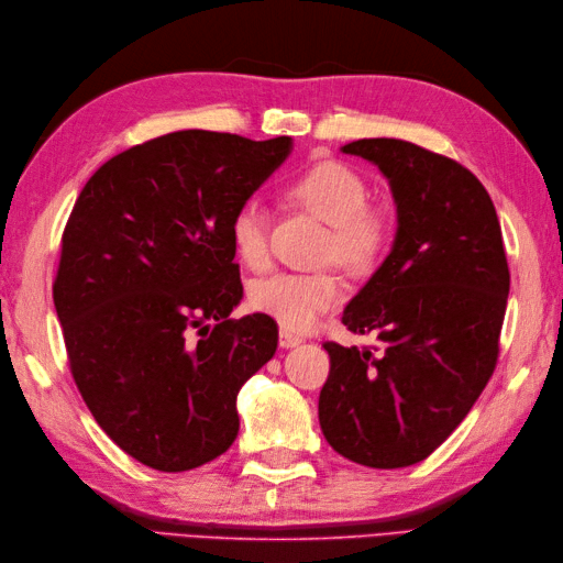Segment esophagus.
Here are the masks:
<instances>
[{"instance_id": "esophagus-1", "label": "esophagus", "mask_w": 563, "mask_h": 563, "mask_svg": "<svg viewBox=\"0 0 563 563\" xmlns=\"http://www.w3.org/2000/svg\"><path fill=\"white\" fill-rule=\"evenodd\" d=\"M278 341H280V349H295V345L302 343V339L297 336V333H290V331H285V329L280 331Z\"/></svg>"}]
</instances>
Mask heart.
<instances>
[{"mask_svg":"<svg viewBox=\"0 0 563 563\" xmlns=\"http://www.w3.org/2000/svg\"><path fill=\"white\" fill-rule=\"evenodd\" d=\"M290 194L329 222L324 258L345 271L363 273L375 266L387 239V224L367 208V186L349 164L324 159L295 178ZM230 236L236 256L249 268L268 263V212L258 198H246L232 214ZM345 285L333 271L273 273L251 288V305L283 329L305 331L343 302Z\"/></svg>","mask_w":563,"mask_h":563,"instance_id":"obj_1","label":"heart"}]
</instances>
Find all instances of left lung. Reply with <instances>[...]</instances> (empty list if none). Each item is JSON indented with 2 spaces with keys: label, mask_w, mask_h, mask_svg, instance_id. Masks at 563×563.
I'll list each match as a JSON object with an SVG mask.
<instances>
[{
  "label": "left lung",
  "mask_w": 563,
  "mask_h": 563,
  "mask_svg": "<svg viewBox=\"0 0 563 563\" xmlns=\"http://www.w3.org/2000/svg\"><path fill=\"white\" fill-rule=\"evenodd\" d=\"M341 152L387 178L397 234L343 312L353 333H377L382 353L324 343L319 423L345 460L399 470L440 448L494 375L510 290L504 236L486 188L454 159L394 137Z\"/></svg>",
  "instance_id": "left-lung-1"
}]
</instances>
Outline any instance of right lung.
<instances>
[{
	"instance_id": "1",
	"label": "right lung",
	"mask_w": 563,
	"mask_h": 563,
	"mask_svg": "<svg viewBox=\"0 0 563 563\" xmlns=\"http://www.w3.org/2000/svg\"><path fill=\"white\" fill-rule=\"evenodd\" d=\"M290 152L292 137L178 130L115 154L71 208L53 285L71 377L152 470L230 450L236 394L278 349L271 317L230 319L244 297L230 222Z\"/></svg>"
}]
</instances>
